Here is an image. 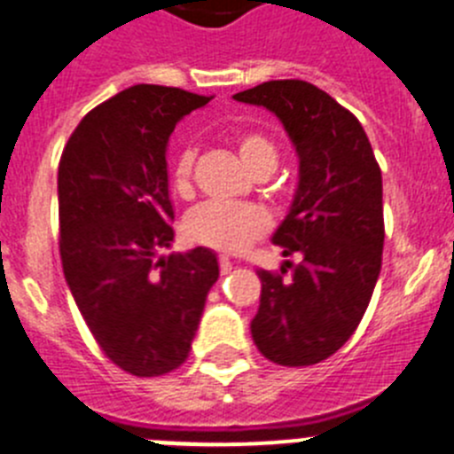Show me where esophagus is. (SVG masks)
Returning a JSON list of instances; mask_svg holds the SVG:
<instances>
[{
    "label": "esophagus",
    "instance_id": "34e87169",
    "mask_svg": "<svg viewBox=\"0 0 454 454\" xmlns=\"http://www.w3.org/2000/svg\"><path fill=\"white\" fill-rule=\"evenodd\" d=\"M218 263H220V275H230L231 268H234V263H231L227 256H220Z\"/></svg>",
    "mask_w": 454,
    "mask_h": 454
}]
</instances>
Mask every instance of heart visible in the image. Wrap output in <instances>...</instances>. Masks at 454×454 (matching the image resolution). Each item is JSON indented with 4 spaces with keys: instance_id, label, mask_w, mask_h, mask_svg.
<instances>
[{
    "instance_id": "heart-1",
    "label": "heart",
    "mask_w": 454,
    "mask_h": 454,
    "mask_svg": "<svg viewBox=\"0 0 454 454\" xmlns=\"http://www.w3.org/2000/svg\"><path fill=\"white\" fill-rule=\"evenodd\" d=\"M236 152L247 170H272L277 163V147L262 131H240L234 138ZM192 166L195 147L184 145L172 161V191L188 198L192 192ZM270 227V218L262 207L247 202H204L186 220V231L195 243L218 252H243Z\"/></svg>"
}]
</instances>
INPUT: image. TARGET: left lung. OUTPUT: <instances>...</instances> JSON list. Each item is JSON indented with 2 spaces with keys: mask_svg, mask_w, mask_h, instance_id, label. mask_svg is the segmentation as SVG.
<instances>
[{
  "mask_svg": "<svg viewBox=\"0 0 454 454\" xmlns=\"http://www.w3.org/2000/svg\"><path fill=\"white\" fill-rule=\"evenodd\" d=\"M234 99L272 111L300 156L295 200L272 236L300 263L256 270L252 339L272 364L311 366L355 334L371 302L382 268V170L362 122L314 83L277 79Z\"/></svg>",
  "mask_w": 454,
  "mask_h": 454,
  "instance_id": "obj_1",
  "label": "left lung"
}]
</instances>
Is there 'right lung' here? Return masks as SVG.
<instances>
[{
    "label": "right lung",
    "mask_w": 454,
    "mask_h": 454,
    "mask_svg": "<svg viewBox=\"0 0 454 454\" xmlns=\"http://www.w3.org/2000/svg\"><path fill=\"white\" fill-rule=\"evenodd\" d=\"M211 102L138 83L95 106L59 163V250L88 330L124 372L182 366L218 262L207 247L159 256L175 239L166 145L175 124Z\"/></svg>",
    "instance_id": "obj_1"
}]
</instances>
